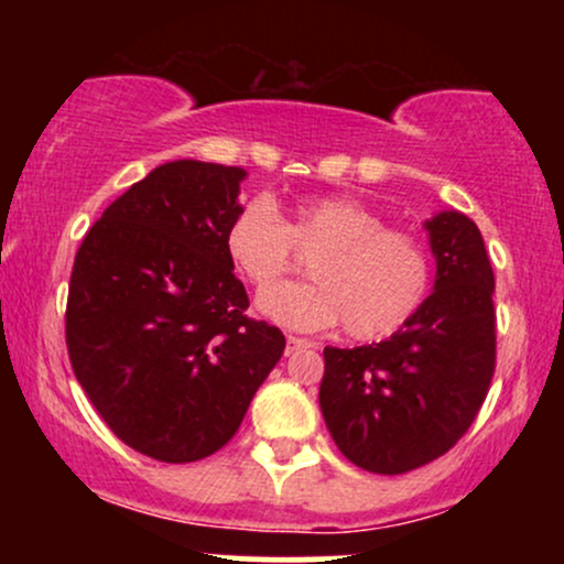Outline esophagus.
Masks as SVG:
<instances>
[{
  "mask_svg": "<svg viewBox=\"0 0 564 564\" xmlns=\"http://www.w3.org/2000/svg\"><path fill=\"white\" fill-rule=\"evenodd\" d=\"M313 347V341L300 339V336H286V355H294L296 349H307Z\"/></svg>",
  "mask_w": 564,
  "mask_h": 564,
  "instance_id": "obj_1",
  "label": "esophagus"
}]
</instances>
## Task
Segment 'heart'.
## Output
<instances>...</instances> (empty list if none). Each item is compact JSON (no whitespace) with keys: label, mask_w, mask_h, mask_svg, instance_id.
<instances>
[{"label":"heart","mask_w":564,"mask_h":564,"mask_svg":"<svg viewBox=\"0 0 564 564\" xmlns=\"http://www.w3.org/2000/svg\"><path fill=\"white\" fill-rule=\"evenodd\" d=\"M313 253L310 284L264 291L257 307L294 332L345 323L352 339H384L405 326L430 291V251L411 232L384 228L366 204L345 196L300 200L283 219L268 198L246 200L225 230V254L254 289L293 267V249Z\"/></svg>","instance_id":"b5f03b06"}]
</instances>
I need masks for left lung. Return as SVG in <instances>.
Instances as JSON below:
<instances>
[{
    "mask_svg": "<svg viewBox=\"0 0 564 564\" xmlns=\"http://www.w3.org/2000/svg\"><path fill=\"white\" fill-rule=\"evenodd\" d=\"M432 294L379 345L326 347L321 413L355 467L403 475L435 462L469 430L496 368L494 268L462 212L424 219Z\"/></svg>",
    "mask_w": 564,
    "mask_h": 564,
    "instance_id": "obj_1",
    "label": "left lung"
}]
</instances>
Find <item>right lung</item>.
<instances>
[{"label": "right lung", "instance_id": "add662e5", "mask_svg": "<svg viewBox=\"0 0 564 564\" xmlns=\"http://www.w3.org/2000/svg\"><path fill=\"white\" fill-rule=\"evenodd\" d=\"M243 180L241 166L166 161L76 251L70 366L116 437L156 462L223 448L286 347L275 326L246 318L249 296L225 254Z\"/></svg>", "mask_w": 564, "mask_h": 564}]
</instances>
